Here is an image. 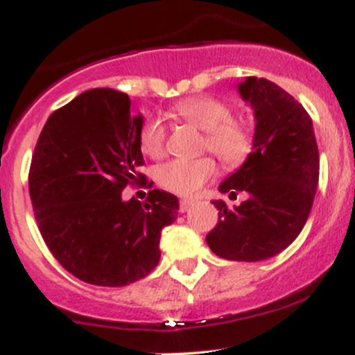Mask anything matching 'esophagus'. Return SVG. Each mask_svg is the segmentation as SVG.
Wrapping results in <instances>:
<instances>
[{
  "instance_id": "1",
  "label": "esophagus",
  "mask_w": 355,
  "mask_h": 355,
  "mask_svg": "<svg viewBox=\"0 0 355 355\" xmlns=\"http://www.w3.org/2000/svg\"><path fill=\"white\" fill-rule=\"evenodd\" d=\"M191 205H193V200H190V198H183V200H180V211H187Z\"/></svg>"
}]
</instances>
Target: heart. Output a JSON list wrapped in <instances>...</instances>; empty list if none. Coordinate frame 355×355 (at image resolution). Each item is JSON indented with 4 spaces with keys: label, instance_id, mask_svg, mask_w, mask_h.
<instances>
[{
    "label": "heart",
    "instance_id": "1",
    "mask_svg": "<svg viewBox=\"0 0 355 355\" xmlns=\"http://www.w3.org/2000/svg\"><path fill=\"white\" fill-rule=\"evenodd\" d=\"M175 116L185 123L203 130L202 148L209 150L222 162V165L234 168L242 165L252 152L254 137L250 126L243 118L232 115V108L215 96L198 95L183 98L172 107ZM166 128L158 116L146 118L138 133V145L141 153L150 158H160L165 153ZM217 173L214 158L200 157L193 160L166 162L157 170L158 183L177 195L197 193Z\"/></svg>",
    "mask_w": 355,
    "mask_h": 355
}]
</instances>
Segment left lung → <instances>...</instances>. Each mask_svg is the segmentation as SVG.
<instances>
[{
    "label": "left lung",
    "mask_w": 355,
    "mask_h": 355,
    "mask_svg": "<svg viewBox=\"0 0 355 355\" xmlns=\"http://www.w3.org/2000/svg\"><path fill=\"white\" fill-rule=\"evenodd\" d=\"M255 113L254 150L218 187L237 198L234 210L214 200L218 222L207 235L215 255L257 262L287 248L304 229L319 182V150L312 120L302 105L279 85L248 76L239 85Z\"/></svg>",
    "instance_id": "left-lung-1"
}]
</instances>
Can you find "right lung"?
<instances>
[{"instance_id":"add662e5","label":"right lung","mask_w":355,"mask_h":355,"mask_svg":"<svg viewBox=\"0 0 355 355\" xmlns=\"http://www.w3.org/2000/svg\"><path fill=\"white\" fill-rule=\"evenodd\" d=\"M141 125L126 93L95 88L55 110L36 141L28 185L40 234L87 284L123 287L148 275L162 230L177 218L178 198L165 190L121 198L126 185L145 182Z\"/></svg>"}]
</instances>
